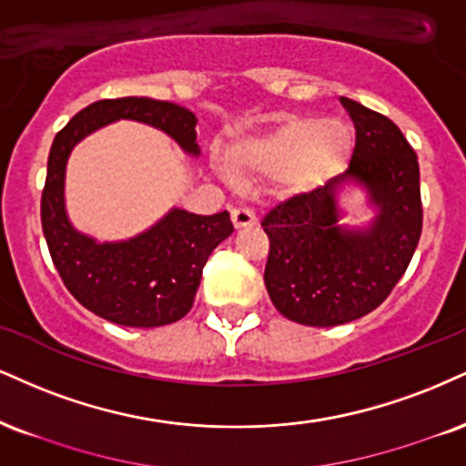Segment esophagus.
<instances>
[{
  "label": "esophagus",
  "instance_id": "34e87169",
  "mask_svg": "<svg viewBox=\"0 0 466 466\" xmlns=\"http://www.w3.org/2000/svg\"><path fill=\"white\" fill-rule=\"evenodd\" d=\"M229 215H232V223L237 229L256 226V215L249 208H232Z\"/></svg>",
  "mask_w": 466,
  "mask_h": 466
}]
</instances>
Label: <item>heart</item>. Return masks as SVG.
Here are the masks:
<instances>
[{"label": "heart", "mask_w": 466, "mask_h": 466, "mask_svg": "<svg viewBox=\"0 0 466 466\" xmlns=\"http://www.w3.org/2000/svg\"><path fill=\"white\" fill-rule=\"evenodd\" d=\"M354 127L329 116H284L260 134L228 149V169L237 177H276L289 195L315 193L340 176L354 154Z\"/></svg>", "instance_id": "heart-1"}]
</instances>
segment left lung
Here are the masks:
<instances>
[{
    "label": "left lung",
    "mask_w": 466,
    "mask_h": 466,
    "mask_svg": "<svg viewBox=\"0 0 466 466\" xmlns=\"http://www.w3.org/2000/svg\"><path fill=\"white\" fill-rule=\"evenodd\" d=\"M356 127L350 169L323 188L295 195L262 218L265 284L273 306L312 328L356 321L375 310L410 265L421 238L419 162L389 116L340 97ZM360 187L374 210L362 227L342 223L339 193Z\"/></svg>",
    "instance_id": "obj_1"
}]
</instances>
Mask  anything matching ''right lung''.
I'll return each instance as SVG.
<instances>
[{"label": "right lung", "mask_w": 466, "mask_h": 466, "mask_svg": "<svg viewBox=\"0 0 466 466\" xmlns=\"http://www.w3.org/2000/svg\"><path fill=\"white\" fill-rule=\"evenodd\" d=\"M130 119L165 132L187 156L199 158L198 116L184 106L149 97L102 99L77 112L56 134L41 199L43 234L65 287L97 317L127 328L176 323L193 308L206 260L234 232L229 212L201 217L171 208L126 240H97L71 223L65 204L73 147L108 123Z\"/></svg>", "instance_id": "1"}]
</instances>
